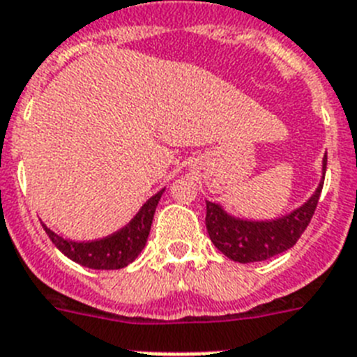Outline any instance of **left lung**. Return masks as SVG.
I'll return each mask as SVG.
<instances>
[{
  "instance_id": "8db88e82",
  "label": "left lung",
  "mask_w": 357,
  "mask_h": 357,
  "mask_svg": "<svg viewBox=\"0 0 357 357\" xmlns=\"http://www.w3.org/2000/svg\"><path fill=\"white\" fill-rule=\"evenodd\" d=\"M325 169H327V154L324 158V172ZM321 188H324V179L320 187L316 188L314 196L303 206L282 219L268 222L235 219L228 215L219 204L206 201L204 222H206L210 241L222 255L241 264L260 262V260H268L278 253L287 252L296 244L300 235L311 222L316 204L320 199Z\"/></svg>"
}]
</instances>
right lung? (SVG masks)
<instances>
[{
	"label": "right lung",
	"mask_w": 357,
	"mask_h": 357,
	"mask_svg": "<svg viewBox=\"0 0 357 357\" xmlns=\"http://www.w3.org/2000/svg\"><path fill=\"white\" fill-rule=\"evenodd\" d=\"M163 190L154 194L147 203L136 213L135 219L122 230L109 237L98 238V241H89V243H75V241H68V238L59 237L57 234L46 228L45 231L48 234L50 241L59 248V252H63L68 259L80 266L91 269H120L131 264L136 257L140 255L147 243L151 225H153V217L156 212L158 201H160Z\"/></svg>",
	"instance_id": "right-lung-1"
}]
</instances>
